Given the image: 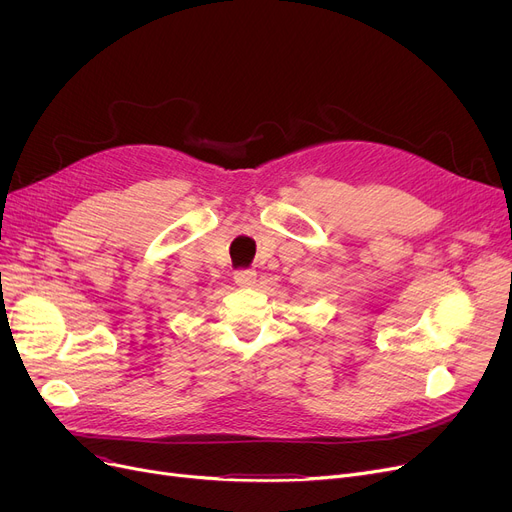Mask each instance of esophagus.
Returning <instances> with one entry per match:
<instances>
[{
  "label": "esophagus",
  "instance_id": "esophagus-1",
  "mask_svg": "<svg viewBox=\"0 0 512 512\" xmlns=\"http://www.w3.org/2000/svg\"><path fill=\"white\" fill-rule=\"evenodd\" d=\"M234 282L238 286H253L257 282V272L255 270H236Z\"/></svg>",
  "mask_w": 512,
  "mask_h": 512
}]
</instances>
